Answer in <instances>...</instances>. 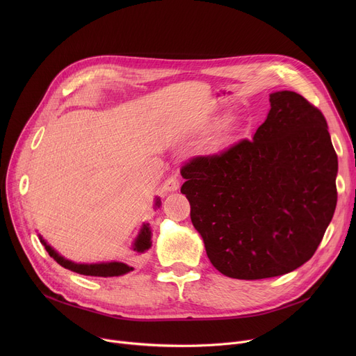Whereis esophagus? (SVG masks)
I'll use <instances>...</instances> for the list:
<instances>
[{
    "label": "esophagus",
    "instance_id": "obj_1",
    "mask_svg": "<svg viewBox=\"0 0 356 356\" xmlns=\"http://www.w3.org/2000/svg\"><path fill=\"white\" fill-rule=\"evenodd\" d=\"M180 188V180H179V177H176V176H172V177H168L164 183H163V186H161V189H163V192H176L177 189Z\"/></svg>",
    "mask_w": 356,
    "mask_h": 356
}]
</instances>
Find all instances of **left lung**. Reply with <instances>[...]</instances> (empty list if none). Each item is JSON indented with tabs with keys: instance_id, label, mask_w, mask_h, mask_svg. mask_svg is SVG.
I'll list each match as a JSON object with an SVG mask.
<instances>
[{
	"instance_id": "left-lung-1",
	"label": "left lung",
	"mask_w": 356,
	"mask_h": 356,
	"mask_svg": "<svg viewBox=\"0 0 356 356\" xmlns=\"http://www.w3.org/2000/svg\"><path fill=\"white\" fill-rule=\"evenodd\" d=\"M270 102L252 140L195 156L180 168V192L212 266L239 280L303 266L338 200V156L322 111L291 90L271 93Z\"/></svg>"
}]
</instances>
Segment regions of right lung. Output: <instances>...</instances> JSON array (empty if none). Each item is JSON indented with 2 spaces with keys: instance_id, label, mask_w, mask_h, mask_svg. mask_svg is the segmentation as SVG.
I'll return each mask as SVG.
<instances>
[{
  "instance_id": "right-lung-1",
  "label": "right lung",
  "mask_w": 356,
  "mask_h": 356,
  "mask_svg": "<svg viewBox=\"0 0 356 356\" xmlns=\"http://www.w3.org/2000/svg\"><path fill=\"white\" fill-rule=\"evenodd\" d=\"M159 204V202H157ZM152 231L147 225H144V228L141 229V234L138 235V238L136 239V244H134V250L138 252H144L145 250H148L152 247ZM40 241L43 242V245L46 248V251L49 252L50 257H53L58 263L70 270L74 271L78 274H83V275H95V277H114V275H122L125 273H129L133 270V267H128L127 264L122 263H105V264H74L69 259H65L63 257H60L58 252H54V250H51L46 242L40 238Z\"/></svg>"
}]
</instances>
